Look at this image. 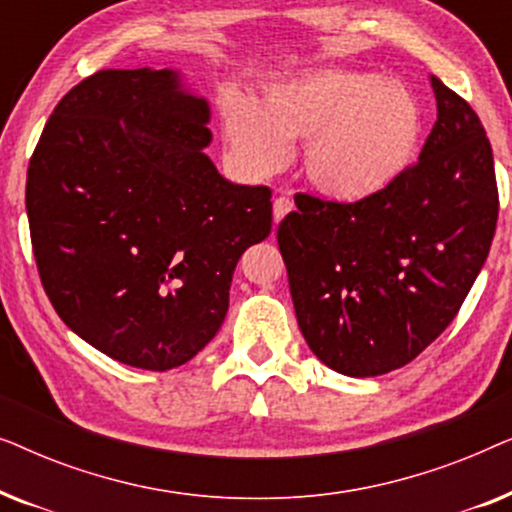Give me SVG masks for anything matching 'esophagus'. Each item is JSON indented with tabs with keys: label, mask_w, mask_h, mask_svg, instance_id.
<instances>
[{
	"label": "esophagus",
	"mask_w": 512,
	"mask_h": 512,
	"mask_svg": "<svg viewBox=\"0 0 512 512\" xmlns=\"http://www.w3.org/2000/svg\"><path fill=\"white\" fill-rule=\"evenodd\" d=\"M293 209V200L286 198V195H282V198H277L275 202H272V214H275V221L279 223L284 219L286 214H289Z\"/></svg>",
	"instance_id": "obj_1"
}]
</instances>
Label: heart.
<instances>
[{"instance_id":"1","label":"heart","mask_w":512,"mask_h":512,"mask_svg":"<svg viewBox=\"0 0 512 512\" xmlns=\"http://www.w3.org/2000/svg\"><path fill=\"white\" fill-rule=\"evenodd\" d=\"M424 116L405 83L354 67H310L263 86L261 102H228V149L244 172L270 177L303 142L310 184L333 200L380 195L408 172Z\"/></svg>"}]
</instances>
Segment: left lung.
<instances>
[{
    "mask_svg": "<svg viewBox=\"0 0 512 512\" xmlns=\"http://www.w3.org/2000/svg\"><path fill=\"white\" fill-rule=\"evenodd\" d=\"M438 121L419 163L359 202L298 193L277 228L300 333L349 377L422 354L457 317L499 216L494 156L471 104L431 76Z\"/></svg>",
    "mask_w": 512,
    "mask_h": 512,
    "instance_id": "8db88e82",
    "label": "left lung"
}]
</instances>
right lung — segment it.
<instances>
[{"label":"right lung","instance_id":"right-lung-1","mask_svg":"<svg viewBox=\"0 0 512 512\" xmlns=\"http://www.w3.org/2000/svg\"><path fill=\"white\" fill-rule=\"evenodd\" d=\"M209 116L174 69H102L62 97L30 158L46 296L125 366L191 361L226 319L240 256L270 235V188L221 177Z\"/></svg>","mask_w":512,"mask_h":512}]
</instances>
